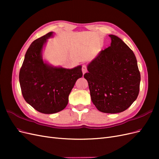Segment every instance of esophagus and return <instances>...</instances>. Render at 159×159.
I'll return each instance as SVG.
<instances>
[{
    "label": "esophagus",
    "instance_id": "34e87169",
    "mask_svg": "<svg viewBox=\"0 0 159 159\" xmlns=\"http://www.w3.org/2000/svg\"><path fill=\"white\" fill-rule=\"evenodd\" d=\"M81 70H82V72H83L84 74L85 73H86V71H87V66H86V65H85V64L82 65V68H81Z\"/></svg>",
    "mask_w": 159,
    "mask_h": 159
}]
</instances>
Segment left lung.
I'll return each instance as SVG.
<instances>
[{
    "label": "left lung",
    "instance_id": "8db88e82",
    "mask_svg": "<svg viewBox=\"0 0 159 159\" xmlns=\"http://www.w3.org/2000/svg\"><path fill=\"white\" fill-rule=\"evenodd\" d=\"M109 37L111 46L90 62L84 76L96 108L117 113L128 109L137 98L141 74L133 52L117 36Z\"/></svg>",
    "mask_w": 159,
    "mask_h": 159
}]
</instances>
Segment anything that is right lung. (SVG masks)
I'll use <instances>...</instances> for the list:
<instances>
[{"label": "right lung", "instance_id": "obj_1", "mask_svg": "<svg viewBox=\"0 0 159 159\" xmlns=\"http://www.w3.org/2000/svg\"><path fill=\"white\" fill-rule=\"evenodd\" d=\"M52 35L50 32L32 43L19 73L24 99L38 111L45 114L56 113L66 107L72 88L83 75L81 66L66 69L43 61V46Z\"/></svg>", "mask_w": 159, "mask_h": 159}]
</instances>
